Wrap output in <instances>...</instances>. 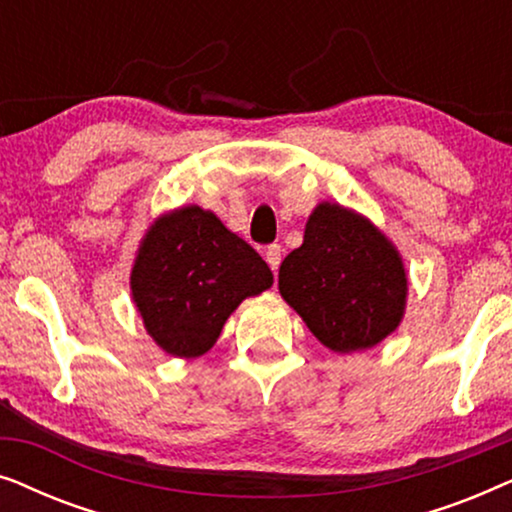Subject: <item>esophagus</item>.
I'll return each instance as SVG.
<instances>
[{
    "label": "esophagus",
    "mask_w": 512,
    "mask_h": 512,
    "mask_svg": "<svg viewBox=\"0 0 512 512\" xmlns=\"http://www.w3.org/2000/svg\"><path fill=\"white\" fill-rule=\"evenodd\" d=\"M282 251V244H270V247L265 249V261H268V265L275 272L279 268V263H282Z\"/></svg>",
    "instance_id": "obj_1"
}]
</instances>
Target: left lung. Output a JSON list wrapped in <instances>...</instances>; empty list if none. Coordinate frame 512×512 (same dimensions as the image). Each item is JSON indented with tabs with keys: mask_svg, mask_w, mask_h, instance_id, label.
Returning <instances> with one entry per match:
<instances>
[{
	"mask_svg": "<svg viewBox=\"0 0 512 512\" xmlns=\"http://www.w3.org/2000/svg\"><path fill=\"white\" fill-rule=\"evenodd\" d=\"M279 293L321 345L349 354L380 345L401 326L408 272L368 216L319 202L303 244L279 265Z\"/></svg>",
	"mask_w": 512,
	"mask_h": 512,
	"instance_id": "8db88e82",
	"label": "left lung"
}]
</instances>
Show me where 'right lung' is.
Segmentation results:
<instances>
[{
  "mask_svg": "<svg viewBox=\"0 0 512 512\" xmlns=\"http://www.w3.org/2000/svg\"><path fill=\"white\" fill-rule=\"evenodd\" d=\"M270 286L268 263L198 205L160 214L130 270L132 303L146 333L177 359L207 354L242 300Z\"/></svg>",
  "mask_w": 512,
  "mask_h": 512,
  "instance_id": "obj_1",
  "label": "right lung"
}]
</instances>
